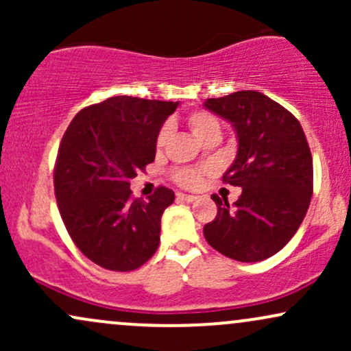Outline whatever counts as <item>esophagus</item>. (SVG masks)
Returning <instances> with one entry per match:
<instances>
[{
    "mask_svg": "<svg viewBox=\"0 0 351 351\" xmlns=\"http://www.w3.org/2000/svg\"><path fill=\"white\" fill-rule=\"evenodd\" d=\"M176 198H178L180 201H186V203H191V201L196 199V196L184 195V193H176Z\"/></svg>",
    "mask_w": 351,
    "mask_h": 351,
    "instance_id": "34e87169",
    "label": "esophagus"
}]
</instances>
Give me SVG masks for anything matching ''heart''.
Wrapping results in <instances>:
<instances>
[{
	"label": "heart",
	"instance_id": "1",
	"mask_svg": "<svg viewBox=\"0 0 351 351\" xmlns=\"http://www.w3.org/2000/svg\"><path fill=\"white\" fill-rule=\"evenodd\" d=\"M188 128L196 140H199L201 143L204 140L211 138V136H219L221 134V125L219 120L215 115L209 114L206 110H193L186 119ZM168 134H170V128L168 125H163L160 128L158 135H156V148L162 150L168 140ZM206 173V170H193V168H180L171 173V178L175 183H178L183 188H196L199 184L201 178Z\"/></svg>",
	"mask_w": 351,
	"mask_h": 351
}]
</instances>
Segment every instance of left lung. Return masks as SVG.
Listing matches in <instances>:
<instances>
[{"mask_svg":"<svg viewBox=\"0 0 351 351\" xmlns=\"http://www.w3.org/2000/svg\"><path fill=\"white\" fill-rule=\"evenodd\" d=\"M204 107L231 122L237 155L223 181L243 188L229 206L217 195L208 244L239 263H259L284 247L304 221L313 191V165L299 120L256 90L208 99Z\"/></svg>","mask_w":351,"mask_h":351,"instance_id":"left-lung-1","label":"left lung"}]
</instances>
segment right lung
Segmentation results:
<instances>
[{
	"instance_id": "right-lung-1",
	"label": "right lung",
	"mask_w": 351,
	"mask_h": 351,
	"mask_svg": "<svg viewBox=\"0 0 351 351\" xmlns=\"http://www.w3.org/2000/svg\"><path fill=\"white\" fill-rule=\"evenodd\" d=\"M178 102L117 95L72 119L60 140L54 193L71 239L108 271L138 269L156 252L162 215L175 201L160 186L143 201L130 180L155 160L156 135Z\"/></svg>"
}]
</instances>
